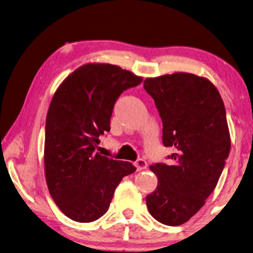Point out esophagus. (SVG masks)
I'll list each match as a JSON object with an SVG mask.
<instances>
[{
	"label": "esophagus",
	"mask_w": 253,
	"mask_h": 253,
	"mask_svg": "<svg viewBox=\"0 0 253 253\" xmlns=\"http://www.w3.org/2000/svg\"><path fill=\"white\" fill-rule=\"evenodd\" d=\"M135 166L137 168V170H144V169L147 168V166H148V164H147V162L145 159H137V162L135 163Z\"/></svg>",
	"instance_id": "34e87169"
}]
</instances>
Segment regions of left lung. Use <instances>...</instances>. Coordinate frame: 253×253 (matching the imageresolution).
Wrapping results in <instances>:
<instances>
[{
	"instance_id": "1",
	"label": "left lung",
	"mask_w": 253,
	"mask_h": 253,
	"mask_svg": "<svg viewBox=\"0 0 253 253\" xmlns=\"http://www.w3.org/2000/svg\"><path fill=\"white\" fill-rule=\"evenodd\" d=\"M144 88L163 122V144L171 164L150 166L158 177L146 197L150 214L167 226L187 222L214 190L230 153L226 108L218 89L204 77L174 73L147 79Z\"/></svg>"
}]
</instances>
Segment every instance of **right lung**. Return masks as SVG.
Instances as JSON below:
<instances>
[{
    "label": "right lung",
    "mask_w": 253,
    "mask_h": 253,
    "mask_svg": "<svg viewBox=\"0 0 253 253\" xmlns=\"http://www.w3.org/2000/svg\"><path fill=\"white\" fill-rule=\"evenodd\" d=\"M141 82L116 65L86 64L53 96L45 125V176L55 204L74 221L91 222L106 213L119 182L136 170L96 149L111 130L117 98Z\"/></svg>",
    "instance_id": "right-lung-1"
}]
</instances>
